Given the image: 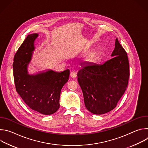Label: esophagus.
<instances>
[{"label":"esophagus","mask_w":148,"mask_h":148,"mask_svg":"<svg viewBox=\"0 0 148 148\" xmlns=\"http://www.w3.org/2000/svg\"><path fill=\"white\" fill-rule=\"evenodd\" d=\"M76 76H77V74H76V73L75 71H71L70 73V77L71 78H75Z\"/></svg>","instance_id":"1"}]
</instances>
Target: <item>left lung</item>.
Masks as SVG:
<instances>
[{
  "label": "left lung",
  "mask_w": 148,
  "mask_h": 148,
  "mask_svg": "<svg viewBox=\"0 0 148 148\" xmlns=\"http://www.w3.org/2000/svg\"><path fill=\"white\" fill-rule=\"evenodd\" d=\"M111 56L102 64L87 62L77 73L85 106L94 114L101 115L114 110L128 87V58L118 38Z\"/></svg>",
  "instance_id": "8db88e82"
}]
</instances>
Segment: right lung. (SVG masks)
I'll return each mask as SVG.
<instances>
[{"label":"right lung","instance_id":"obj_1","mask_svg":"<svg viewBox=\"0 0 148 148\" xmlns=\"http://www.w3.org/2000/svg\"><path fill=\"white\" fill-rule=\"evenodd\" d=\"M37 33L29 34L17 50L13 64L16 91L27 106L43 115L55 113L60 108L61 90L68 81L69 69L62 72L51 70L36 74H29L27 65L34 50Z\"/></svg>","mask_w":148,"mask_h":148}]
</instances>
